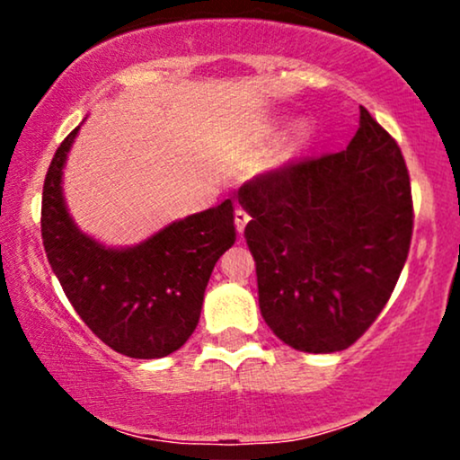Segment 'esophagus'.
<instances>
[{
    "label": "esophagus",
    "mask_w": 460,
    "mask_h": 460,
    "mask_svg": "<svg viewBox=\"0 0 460 460\" xmlns=\"http://www.w3.org/2000/svg\"><path fill=\"white\" fill-rule=\"evenodd\" d=\"M248 220H251V216H248L246 209H235V226H237V234H244V226L248 225Z\"/></svg>",
    "instance_id": "34e87169"
}]
</instances>
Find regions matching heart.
I'll use <instances>...</instances> for the list:
<instances>
[{
    "label": "heart",
    "mask_w": 460,
    "mask_h": 460,
    "mask_svg": "<svg viewBox=\"0 0 460 460\" xmlns=\"http://www.w3.org/2000/svg\"><path fill=\"white\" fill-rule=\"evenodd\" d=\"M305 140H307V134H305V131H296V136H294V138L283 146L281 160L283 162L294 160V157H296L298 153H300V149H303V146H305Z\"/></svg>",
    "instance_id": "heart-1"
}]
</instances>
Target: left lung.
<instances>
[{"label": "left lung", "mask_w": 460, "mask_h": 460, "mask_svg": "<svg viewBox=\"0 0 460 460\" xmlns=\"http://www.w3.org/2000/svg\"><path fill=\"white\" fill-rule=\"evenodd\" d=\"M251 214L260 309L285 344L346 350L392 296L413 235L402 151L361 105L340 153L257 175L237 192Z\"/></svg>", "instance_id": "left-lung-1"}]
</instances>
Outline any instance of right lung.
I'll return each mask as SVG.
<instances>
[{"instance_id":"1","label":"right lung","mask_w":460,"mask_h":460,"mask_svg":"<svg viewBox=\"0 0 460 460\" xmlns=\"http://www.w3.org/2000/svg\"><path fill=\"white\" fill-rule=\"evenodd\" d=\"M79 128L47 171L40 234L73 309L103 344L131 358L175 352L197 329L216 261L235 242L234 203L175 220L149 240L108 248L82 234L62 197V168Z\"/></svg>"}]
</instances>
